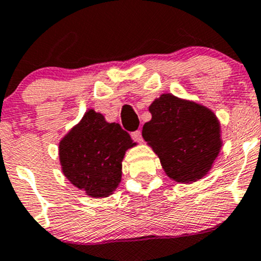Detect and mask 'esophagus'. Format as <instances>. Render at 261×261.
<instances>
[{
	"label": "esophagus",
	"mask_w": 261,
	"mask_h": 261,
	"mask_svg": "<svg viewBox=\"0 0 261 261\" xmlns=\"http://www.w3.org/2000/svg\"><path fill=\"white\" fill-rule=\"evenodd\" d=\"M131 138H133L134 141H141L143 138H141V131L140 130H136L131 133Z\"/></svg>",
	"instance_id": "1"
}]
</instances>
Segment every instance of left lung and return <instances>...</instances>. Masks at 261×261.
I'll return each mask as SVG.
<instances>
[{"label": "left lung", "mask_w": 261, "mask_h": 261, "mask_svg": "<svg viewBox=\"0 0 261 261\" xmlns=\"http://www.w3.org/2000/svg\"><path fill=\"white\" fill-rule=\"evenodd\" d=\"M151 120L143 138L159 156L163 169L175 181L201 179L221 149L220 123L208 109L163 94L149 107Z\"/></svg>", "instance_id": "obj_1"}]
</instances>
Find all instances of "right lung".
I'll list each match as a JSON object with an SVG mask.
<instances>
[{"mask_svg":"<svg viewBox=\"0 0 261 261\" xmlns=\"http://www.w3.org/2000/svg\"><path fill=\"white\" fill-rule=\"evenodd\" d=\"M135 145L120 123H109L89 110L60 141L63 173L77 188L92 197H107L121 180L126 149Z\"/></svg>","mask_w":261,"mask_h":261,"instance_id":"obj_1","label":"right lung"}]
</instances>
